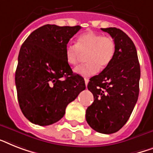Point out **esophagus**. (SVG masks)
I'll list each match as a JSON object with an SVG mask.
<instances>
[{
    "instance_id": "1",
    "label": "esophagus",
    "mask_w": 153,
    "mask_h": 153,
    "mask_svg": "<svg viewBox=\"0 0 153 153\" xmlns=\"http://www.w3.org/2000/svg\"><path fill=\"white\" fill-rule=\"evenodd\" d=\"M84 80H85V85H88V82H89V79H88V78H85V79H84Z\"/></svg>"
}]
</instances>
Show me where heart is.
Returning <instances> with one entry per match:
<instances>
[{
    "label": "heart",
    "mask_w": 153,
    "mask_h": 153,
    "mask_svg": "<svg viewBox=\"0 0 153 153\" xmlns=\"http://www.w3.org/2000/svg\"><path fill=\"white\" fill-rule=\"evenodd\" d=\"M116 45L114 38L101 33L88 31L77 39L76 45L68 44L65 48L66 61L75 65L82 55H85L86 63L74 68V72L82 76H91L100 68H107L115 56Z\"/></svg>",
    "instance_id": "1"
}]
</instances>
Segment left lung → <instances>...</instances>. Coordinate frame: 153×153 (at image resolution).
<instances>
[{
  "instance_id": "1",
  "label": "left lung",
  "mask_w": 153,
  "mask_h": 153,
  "mask_svg": "<svg viewBox=\"0 0 153 153\" xmlns=\"http://www.w3.org/2000/svg\"><path fill=\"white\" fill-rule=\"evenodd\" d=\"M116 45L112 61L89 79L87 88L94 101L85 111L90 127L101 134L120 130L129 120L137 101L141 70L134 42L120 29L101 28Z\"/></svg>"
}]
</instances>
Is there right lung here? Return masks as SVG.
<instances>
[{"label": "right lung", "instance_id": "right-lung-1", "mask_svg": "<svg viewBox=\"0 0 153 153\" xmlns=\"http://www.w3.org/2000/svg\"><path fill=\"white\" fill-rule=\"evenodd\" d=\"M80 29L45 25L22 45L15 80L21 111L32 123L48 126L59 121L68 104L85 89L84 79L73 74L65 58L68 42Z\"/></svg>", "mask_w": 153, "mask_h": 153}]
</instances>
